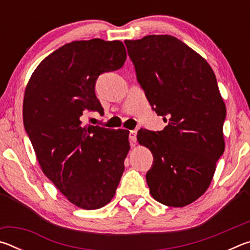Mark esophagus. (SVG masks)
<instances>
[{
	"label": "esophagus",
	"mask_w": 250,
	"mask_h": 250,
	"mask_svg": "<svg viewBox=\"0 0 250 250\" xmlns=\"http://www.w3.org/2000/svg\"><path fill=\"white\" fill-rule=\"evenodd\" d=\"M137 133L138 131L137 130H131L129 132V140H130V145L131 146H135V143H137Z\"/></svg>",
	"instance_id": "esophagus-1"
}]
</instances>
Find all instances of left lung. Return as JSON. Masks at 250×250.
Listing matches in <instances>:
<instances>
[{
	"instance_id": "obj_1",
	"label": "left lung",
	"mask_w": 250,
	"mask_h": 250,
	"mask_svg": "<svg viewBox=\"0 0 250 250\" xmlns=\"http://www.w3.org/2000/svg\"><path fill=\"white\" fill-rule=\"evenodd\" d=\"M138 83L152 109L167 125L138 131L153 164L146 183L155 201L183 207L208 188L225 150L226 107L211 67L201 55L171 35L125 41Z\"/></svg>"
}]
</instances>
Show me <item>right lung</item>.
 Returning <instances> with one entry per match:
<instances>
[{
  "instance_id": "obj_1",
  "label": "right lung",
  "mask_w": 250,
  "mask_h": 250,
  "mask_svg": "<svg viewBox=\"0 0 250 250\" xmlns=\"http://www.w3.org/2000/svg\"><path fill=\"white\" fill-rule=\"evenodd\" d=\"M122 42L75 41L46 57L25 89L23 121L42 171L70 203L98 209L112 200L130 150L129 131L84 125L104 108L99 76L124 66Z\"/></svg>"
}]
</instances>
